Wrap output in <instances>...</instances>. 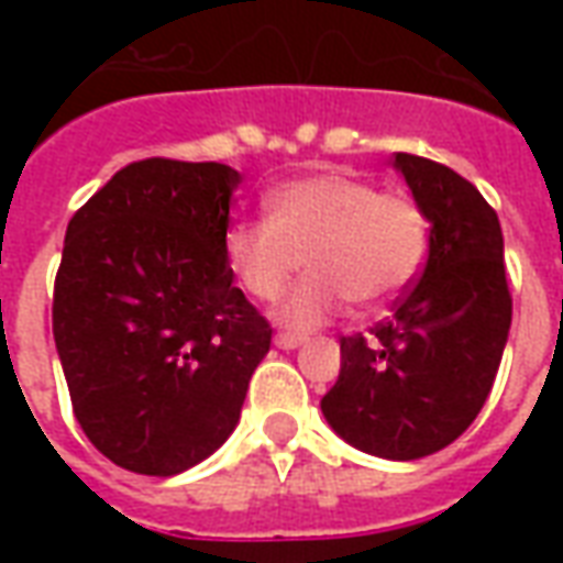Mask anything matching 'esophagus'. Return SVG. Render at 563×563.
I'll list each match as a JSON object with an SVG mask.
<instances>
[{
    "label": "esophagus",
    "mask_w": 563,
    "mask_h": 563,
    "mask_svg": "<svg viewBox=\"0 0 563 563\" xmlns=\"http://www.w3.org/2000/svg\"><path fill=\"white\" fill-rule=\"evenodd\" d=\"M274 343H277L280 350H298V346L305 343V338H298V334H277Z\"/></svg>",
    "instance_id": "esophagus-1"
}]
</instances>
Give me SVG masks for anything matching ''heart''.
<instances>
[{"mask_svg":"<svg viewBox=\"0 0 563 563\" xmlns=\"http://www.w3.org/2000/svg\"><path fill=\"white\" fill-rule=\"evenodd\" d=\"M268 220H238L222 256L246 292L271 301L305 262L313 268L277 307L289 329H317L346 298L374 310L404 292L428 258V220L410 196L379 192L362 177L325 172L277 186Z\"/></svg>","mask_w":563,"mask_h":563,"instance_id":"obj_1","label":"heart"}]
</instances>
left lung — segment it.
Returning <instances> with one entry per match:
<instances>
[{"instance_id":"1","label":"left lung","mask_w":563,"mask_h":563,"mask_svg":"<svg viewBox=\"0 0 563 563\" xmlns=\"http://www.w3.org/2000/svg\"><path fill=\"white\" fill-rule=\"evenodd\" d=\"M431 225L419 283L371 338H341L322 416L350 446L416 461L459 440L495 386L512 322L504 234L479 189L440 162L395 153Z\"/></svg>"}]
</instances>
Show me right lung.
<instances>
[{
  "label": "right lung",
  "instance_id": "right-lung-1",
  "mask_svg": "<svg viewBox=\"0 0 563 563\" xmlns=\"http://www.w3.org/2000/svg\"><path fill=\"white\" fill-rule=\"evenodd\" d=\"M238 184L222 162L141 159L68 222L56 353L75 419L117 467L174 476L213 455L271 350L222 256Z\"/></svg>",
  "mask_w": 563,
  "mask_h": 563
}]
</instances>
